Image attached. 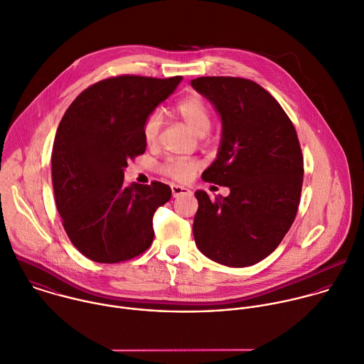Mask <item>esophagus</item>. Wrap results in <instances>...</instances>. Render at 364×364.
Instances as JSON below:
<instances>
[{
  "label": "esophagus",
  "instance_id": "34e87169",
  "mask_svg": "<svg viewBox=\"0 0 364 364\" xmlns=\"http://www.w3.org/2000/svg\"><path fill=\"white\" fill-rule=\"evenodd\" d=\"M171 193H173V197H180L183 194H187L190 193V190L184 186H178V184H173L171 186Z\"/></svg>",
  "mask_w": 364,
  "mask_h": 364
}]
</instances>
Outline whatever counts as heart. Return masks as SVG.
Returning <instances> with one entry per match:
<instances>
[{
  "mask_svg": "<svg viewBox=\"0 0 364 364\" xmlns=\"http://www.w3.org/2000/svg\"><path fill=\"white\" fill-rule=\"evenodd\" d=\"M174 110L188 123L197 133L204 134L210 130L213 123V113L208 102L200 95H188L174 105ZM161 126V116L159 112H151L143 122V139L146 143H153L157 139ZM200 163L194 159H168L161 171L178 181H187L198 170Z\"/></svg>",
  "mask_w": 364,
  "mask_h": 364,
  "instance_id": "obj_1",
  "label": "heart"
}]
</instances>
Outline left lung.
Listing matches in <instances>:
<instances>
[{
  "mask_svg": "<svg viewBox=\"0 0 364 364\" xmlns=\"http://www.w3.org/2000/svg\"><path fill=\"white\" fill-rule=\"evenodd\" d=\"M191 86L223 122L220 151L201 178L230 188V196L215 200L196 191V244L221 265H255L277 250L298 213L304 156L296 130L278 100L254 80L203 76Z\"/></svg>",
  "mask_w": 364,
  "mask_h": 364,
  "instance_id": "8db88e82",
  "label": "left lung"
}]
</instances>
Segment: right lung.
<instances>
[{"instance_id": "obj_1", "label": "right lung", "mask_w": 364, "mask_h": 364, "mask_svg": "<svg viewBox=\"0 0 364 364\" xmlns=\"http://www.w3.org/2000/svg\"><path fill=\"white\" fill-rule=\"evenodd\" d=\"M183 77L120 75L85 89L65 112L52 147V184L62 225L86 258L117 264L153 242V214L171 188L123 183L127 161L146 151L143 122Z\"/></svg>"}]
</instances>
